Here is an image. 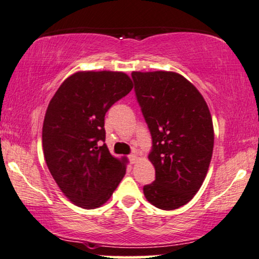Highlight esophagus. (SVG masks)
Returning <instances> with one entry per match:
<instances>
[{
	"label": "esophagus",
	"instance_id": "esophagus-1",
	"mask_svg": "<svg viewBox=\"0 0 259 259\" xmlns=\"http://www.w3.org/2000/svg\"><path fill=\"white\" fill-rule=\"evenodd\" d=\"M129 161H130V163H133V164H134V163H136L137 156H136V154H135V152H134V154L129 155Z\"/></svg>",
	"mask_w": 259,
	"mask_h": 259
}]
</instances>
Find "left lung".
Wrapping results in <instances>:
<instances>
[{
  "label": "left lung",
  "instance_id": "obj_1",
  "mask_svg": "<svg viewBox=\"0 0 259 259\" xmlns=\"http://www.w3.org/2000/svg\"><path fill=\"white\" fill-rule=\"evenodd\" d=\"M135 94L150 130L149 159L156 177L145 198L162 210L191 201L202 187L213 150L212 119L201 93L172 71H133Z\"/></svg>",
  "mask_w": 259,
  "mask_h": 259
}]
</instances>
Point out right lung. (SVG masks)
<instances>
[{
    "instance_id": "right-lung-1",
    "label": "right lung",
    "mask_w": 259,
    "mask_h": 259,
    "mask_svg": "<svg viewBox=\"0 0 259 259\" xmlns=\"http://www.w3.org/2000/svg\"><path fill=\"white\" fill-rule=\"evenodd\" d=\"M133 87L124 72L78 71L50 101L42 129L46 163L58 188L77 206H101L124 177L126 158H115L101 143L105 114Z\"/></svg>"
}]
</instances>
